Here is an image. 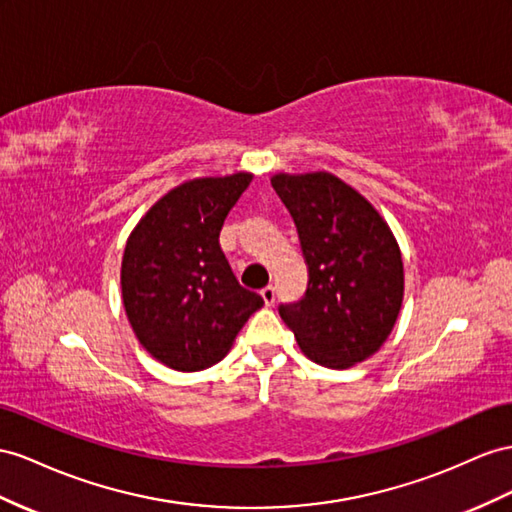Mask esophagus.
<instances>
[{
    "instance_id": "esophagus-1",
    "label": "esophagus",
    "mask_w": 512,
    "mask_h": 512,
    "mask_svg": "<svg viewBox=\"0 0 512 512\" xmlns=\"http://www.w3.org/2000/svg\"><path fill=\"white\" fill-rule=\"evenodd\" d=\"M261 298L266 300V305H272L274 300H277V290H274V285L270 283V285H266L264 290H261Z\"/></svg>"
}]
</instances>
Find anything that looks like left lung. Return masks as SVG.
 <instances>
[{
	"instance_id": "8db88e82",
	"label": "left lung",
	"mask_w": 512,
	"mask_h": 512,
	"mask_svg": "<svg viewBox=\"0 0 512 512\" xmlns=\"http://www.w3.org/2000/svg\"><path fill=\"white\" fill-rule=\"evenodd\" d=\"M251 175L183 183L129 235L121 287L131 329L151 357L177 372L225 359L264 298L235 279L220 229Z\"/></svg>"
}]
</instances>
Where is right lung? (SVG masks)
Wrapping results in <instances>:
<instances>
[{
  "label": "right lung",
  "mask_w": 512,
  "mask_h": 512,
  "mask_svg": "<svg viewBox=\"0 0 512 512\" xmlns=\"http://www.w3.org/2000/svg\"><path fill=\"white\" fill-rule=\"evenodd\" d=\"M307 264L300 300L279 307L305 355L346 370L385 344L400 313L404 272L398 244L376 209L329 173L277 175Z\"/></svg>",
  "instance_id": "1"
}]
</instances>
